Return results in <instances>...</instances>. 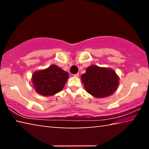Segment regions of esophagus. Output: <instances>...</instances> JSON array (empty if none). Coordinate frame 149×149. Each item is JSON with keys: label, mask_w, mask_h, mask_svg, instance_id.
<instances>
[{"label": "esophagus", "mask_w": 149, "mask_h": 149, "mask_svg": "<svg viewBox=\"0 0 149 149\" xmlns=\"http://www.w3.org/2000/svg\"><path fill=\"white\" fill-rule=\"evenodd\" d=\"M74 76L75 77H77L78 76H79V74H74Z\"/></svg>", "instance_id": "obj_1"}]
</instances>
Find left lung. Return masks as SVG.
Here are the masks:
<instances>
[{"label":"left lung","instance_id":"1","mask_svg":"<svg viewBox=\"0 0 149 149\" xmlns=\"http://www.w3.org/2000/svg\"><path fill=\"white\" fill-rule=\"evenodd\" d=\"M120 78L114 70L90 65L81 75V81L88 93L96 98L109 97L117 90Z\"/></svg>","mask_w":149,"mask_h":149}]
</instances>
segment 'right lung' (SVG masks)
<instances>
[{"mask_svg":"<svg viewBox=\"0 0 149 149\" xmlns=\"http://www.w3.org/2000/svg\"><path fill=\"white\" fill-rule=\"evenodd\" d=\"M68 76V72L53 64L47 68L34 72L31 81L36 92L47 97L61 91L69 78Z\"/></svg>","mask_w":149,"mask_h":149,"instance_id":"right-lung-1","label":"right lung"}]
</instances>
